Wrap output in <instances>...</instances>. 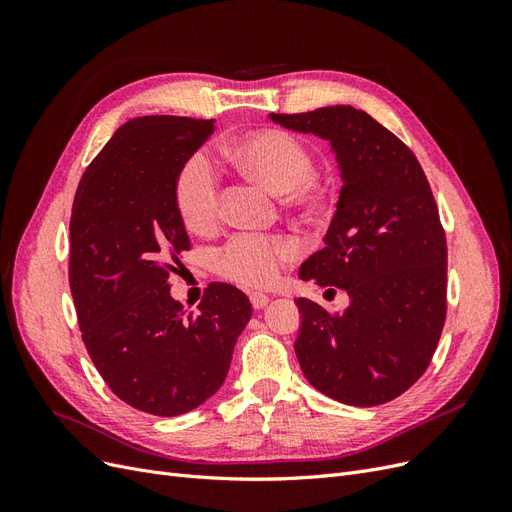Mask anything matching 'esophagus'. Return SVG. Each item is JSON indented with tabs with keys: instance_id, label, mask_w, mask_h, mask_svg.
Instances as JSON below:
<instances>
[{
	"instance_id": "1",
	"label": "esophagus",
	"mask_w": 512,
	"mask_h": 512,
	"mask_svg": "<svg viewBox=\"0 0 512 512\" xmlns=\"http://www.w3.org/2000/svg\"><path fill=\"white\" fill-rule=\"evenodd\" d=\"M250 301H252V307H254V309H262V307H267L269 297H267L265 292H252V294H250Z\"/></svg>"
}]
</instances>
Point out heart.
<instances>
[{
  "label": "heart",
  "mask_w": 512,
  "mask_h": 512,
  "mask_svg": "<svg viewBox=\"0 0 512 512\" xmlns=\"http://www.w3.org/2000/svg\"><path fill=\"white\" fill-rule=\"evenodd\" d=\"M226 156L241 173L267 188L284 194L286 203L312 207L320 200L314 179L316 158L297 134L265 128L247 132L226 145ZM175 209L183 226L194 235H207L220 220V183L211 162L194 153L179 168L173 185ZM297 250L284 237L237 235L215 252V271L230 282L265 286Z\"/></svg>",
  "instance_id": "heart-1"
}]
</instances>
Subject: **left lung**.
I'll use <instances>...</instances> for the list:
<instances>
[{"instance_id": "left-lung-1", "label": "left lung", "mask_w": 512, "mask_h": 512, "mask_svg": "<svg viewBox=\"0 0 512 512\" xmlns=\"http://www.w3.org/2000/svg\"><path fill=\"white\" fill-rule=\"evenodd\" d=\"M282 128L329 141L342 192L299 277L348 292L329 314L297 299L294 352L307 382L348 406H380L425 374L446 318V237L414 153L354 106L269 115Z\"/></svg>"}]
</instances>
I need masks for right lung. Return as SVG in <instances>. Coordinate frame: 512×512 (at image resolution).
I'll list each match as a JSON object with an SVG mask.
<instances>
[{
  "label": "right lung",
  "instance_id": "add662e5",
  "mask_svg": "<svg viewBox=\"0 0 512 512\" xmlns=\"http://www.w3.org/2000/svg\"><path fill=\"white\" fill-rule=\"evenodd\" d=\"M215 119L136 117L85 170L70 220V290L85 348L128 406L179 416L226 380L252 305L211 284L198 312L170 297L168 275L190 250L173 200L179 168L213 134Z\"/></svg>",
  "mask_w": 512,
  "mask_h": 512
}]
</instances>
